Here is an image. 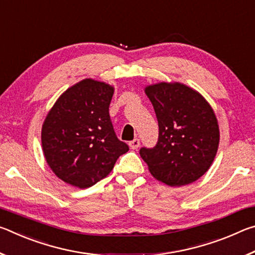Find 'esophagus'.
<instances>
[{"instance_id":"obj_1","label":"esophagus","mask_w":255,"mask_h":255,"mask_svg":"<svg viewBox=\"0 0 255 255\" xmlns=\"http://www.w3.org/2000/svg\"><path fill=\"white\" fill-rule=\"evenodd\" d=\"M139 145H140V141H139V139H138V138H135L133 140L129 141V146H130L131 149H137L138 147H139Z\"/></svg>"}]
</instances>
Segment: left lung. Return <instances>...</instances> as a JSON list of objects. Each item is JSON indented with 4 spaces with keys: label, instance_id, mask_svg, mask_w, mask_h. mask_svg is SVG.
Listing matches in <instances>:
<instances>
[{
    "label": "left lung",
    "instance_id": "1",
    "mask_svg": "<svg viewBox=\"0 0 255 255\" xmlns=\"http://www.w3.org/2000/svg\"><path fill=\"white\" fill-rule=\"evenodd\" d=\"M158 122L154 148H140L141 158L155 179L182 187L204 175L217 153L219 127L213 108L185 84H152L145 88Z\"/></svg>",
    "mask_w": 255,
    "mask_h": 255
}]
</instances>
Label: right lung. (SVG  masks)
<instances>
[{
    "label": "right lung",
    "instance_id": "1",
    "mask_svg": "<svg viewBox=\"0 0 255 255\" xmlns=\"http://www.w3.org/2000/svg\"><path fill=\"white\" fill-rule=\"evenodd\" d=\"M114 86L85 79L68 88L42 124V152L55 175L77 188H89L110 173L129 150L112 126L109 106Z\"/></svg>",
    "mask_w": 255,
    "mask_h": 255
}]
</instances>
